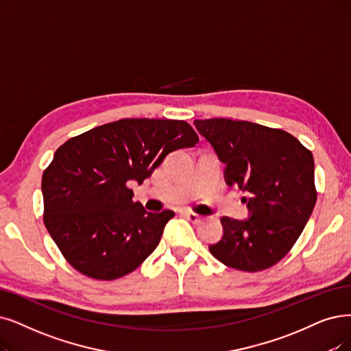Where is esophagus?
I'll return each mask as SVG.
<instances>
[{
    "mask_svg": "<svg viewBox=\"0 0 351 351\" xmlns=\"http://www.w3.org/2000/svg\"><path fill=\"white\" fill-rule=\"evenodd\" d=\"M183 215H184V217H186L187 220H190L191 223H199V221H200V216L193 213V212H184Z\"/></svg>",
    "mask_w": 351,
    "mask_h": 351,
    "instance_id": "obj_1",
    "label": "esophagus"
}]
</instances>
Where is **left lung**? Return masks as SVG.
Returning <instances> with one entry per match:
<instances>
[{
	"label": "left lung",
	"mask_w": 351,
	"mask_h": 351,
	"mask_svg": "<svg viewBox=\"0 0 351 351\" xmlns=\"http://www.w3.org/2000/svg\"><path fill=\"white\" fill-rule=\"evenodd\" d=\"M213 147L224 180L246 193L247 219L221 217V239L212 254L233 269L258 272L281 261L310 219L317 191L314 158L295 136L265 125L226 118L195 119Z\"/></svg>",
	"instance_id": "obj_1"
}]
</instances>
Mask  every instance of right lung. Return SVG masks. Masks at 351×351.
I'll use <instances>...</instances> for the list:
<instances>
[{
  "label": "right lung",
  "mask_w": 351,
  "mask_h": 351,
  "mask_svg": "<svg viewBox=\"0 0 351 351\" xmlns=\"http://www.w3.org/2000/svg\"><path fill=\"white\" fill-rule=\"evenodd\" d=\"M184 121L119 119L70 138L43 173L45 224L63 256L89 278L135 271L161 241L171 210L147 212L127 183L143 184L168 154L194 147Z\"/></svg>",
  "instance_id": "1"
}]
</instances>
